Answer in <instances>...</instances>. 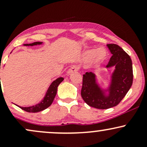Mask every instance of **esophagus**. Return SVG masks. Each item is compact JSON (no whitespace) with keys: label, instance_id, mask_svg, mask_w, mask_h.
I'll list each match as a JSON object with an SVG mask.
<instances>
[{"label":"esophagus","instance_id":"34e87169","mask_svg":"<svg viewBox=\"0 0 147 147\" xmlns=\"http://www.w3.org/2000/svg\"><path fill=\"white\" fill-rule=\"evenodd\" d=\"M79 70V68L77 66H76V65H73V66H72L71 68L68 70V74H70V73H72V72H77Z\"/></svg>","mask_w":147,"mask_h":147}]
</instances>
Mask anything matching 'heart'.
Instances as JSON below:
<instances>
[{"mask_svg":"<svg viewBox=\"0 0 147 147\" xmlns=\"http://www.w3.org/2000/svg\"><path fill=\"white\" fill-rule=\"evenodd\" d=\"M106 57V52L104 49L99 48L98 50L92 49L88 50L84 53V60L89 61H92L94 65H99L105 60Z\"/></svg>","mask_w":147,"mask_h":147,"instance_id":"heart-1","label":"heart"}]
</instances>
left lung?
Masks as SVG:
<instances>
[{
    "label": "left lung",
    "mask_w": 147,
    "mask_h": 147,
    "mask_svg": "<svg viewBox=\"0 0 147 147\" xmlns=\"http://www.w3.org/2000/svg\"><path fill=\"white\" fill-rule=\"evenodd\" d=\"M112 54L107 68L115 67L112 76L110 93L108 97L103 95L95 82V76L92 72L83 75L81 95L84 101L91 107L108 109L117 106L125 97L133 84V74L131 57L119 45L107 44Z\"/></svg>",
    "instance_id": "1"
}]
</instances>
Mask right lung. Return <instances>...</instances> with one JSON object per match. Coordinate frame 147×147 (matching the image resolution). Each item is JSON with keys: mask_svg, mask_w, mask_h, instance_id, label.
Returning <instances> with one entry per match:
<instances>
[{"mask_svg": "<svg viewBox=\"0 0 147 147\" xmlns=\"http://www.w3.org/2000/svg\"><path fill=\"white\" fill-rule=\"evenodd\" d=\"M41 42H34V43H29V44H24V45H30V46H32V45H39L41 44ZM63 80V77H59V78L57 79L56 80L54 81L51 84V85L50 86V87H49L44 99L39 104H36L35 106H30V107H21V106H19V108H21L22 110L29 113H37L46 109L47 108L49 107L52 104L55 96H56L57 92V87H58V86L59 85V84Z\"/></svg>", "mask_w": 147, "mask_h": 147, "instance_id": "obj_1", "label": "right lung"}]
</instances>
